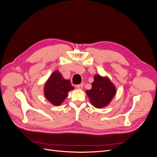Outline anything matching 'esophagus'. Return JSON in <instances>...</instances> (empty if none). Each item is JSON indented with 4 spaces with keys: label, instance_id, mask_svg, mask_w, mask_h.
I'll return each mask as SVG.
<instances>
[{
    "label": "esophagus",
    "instance_id": "obj_1",
    "mask_svg": "<svg viewBox=\"0 0 157 157\" xmlns=\"http://www.w3.org/2000/svg\"><path fill=\"white\" fill-rule=\"evenodd\" d=\"M83 86H84V84H79V85H77V88H78V89H82V88H83Z\"/></svg>",
    "mask_w": 157,
    "mask_h": 157
}]
</instances>
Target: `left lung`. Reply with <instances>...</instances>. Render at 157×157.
Masks as SVG:
<instances>
[{
	"label": "left lung",
	"instance_id": "8db88e82",
	"mask_svg": "<svg viewBox=\"0 0 157 157\" xmlns=\"http://www.w3.org/2000/svg\"><path fill=\"white\" fill-rule=\"evenodd\" d=\"M94 79L92 88L87 90L86 93L94 107L98 109L105 107L115 96L116 87L107 77L97 74Z\"/></svg>",
	"mask_w": 157,
	"mask_h": 157
}]
</instances>
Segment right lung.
<instances>
[{
  "label": "right lung",
  "instance_id": "add662e5",
  "mask_svg": "<svg viewBox=\"0 0 157 157\" xmlns=\"http://www.w3.org/2000/svg\"><path fill=\"white\" fill-rule=\"evenodd\" d=\"M70 80H66L58 70L55 71L48 79L46 80L44 86L45 98L52 105L59 106L67 98L68 92L73 90Z\"/></svg>",
  "mask_w": 157,
  "mask_h": 157
}]
</instances>
